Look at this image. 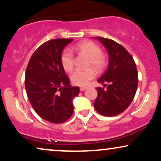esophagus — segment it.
Listing matches in <instances>:
<instances>
[{"label": "esophagus", "mask_w": 161, "mask_h": 161, "mask_svg": "<svg viewBox=\"0 0 161 161\" xmlns=\"http://www.w3.org/2000/svg\"><path fill=\"white\" fill-rule=\"evenodd\" d=\"M86 88H87L86 87H81V88H80V91H81V92L85 91V90H86Z\"/></svg>", "instance_id": "obj_1"}]
</instances>
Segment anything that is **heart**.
<instances>
[{
    "mask_svg": "<svg viewBox=\"0 0 161 161\" xmlns=\"http://www.w3.org/2000/svg\"><path fill=\"white\" fill-rule=\"evenodd\" d=\"M73 49L89 58L88 67H92L97 73H101L108 64L106 55L101 52L100 46L92 41L86 40L79 42ZM61 65L67 73H70L74 68V55L69 49L63 51L60 56ZM93 69V70H94ZM92 68L86 70H76L70 76L71 82L75 86H86L95 75V72Z\"/></svg>",
    "mask_w": 161,
    "mask_h": 161,
    "instance_id": "b5f03b06",
    "label": "heart"
}]
</instances>
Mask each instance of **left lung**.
Wrapping results in <instances>:
<instances>
[{
	"instance_id": "8db88e82",
	"label": "left lung",
	"mask_w": 161,
	"mask_h": 161,
	"mask_svg": "<svg viewBox=\"0 0 161 161\" xmlns=\"http://www.w3.org/2000/svg\"><path fill=\"white\" fill-rule=\"evenodd\" d=\"M108 50V69L97 82L104 88L97 87V97L94 102L97 113L114 116L123 113L133 100L138 87V71L133 57L123 46L115 41L97 37Z\"/></svg>"
}]
</instances>
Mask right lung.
<instances>
[{"label":"right lung","mask_w":161,"mask_h":161,"mask_svg":"<svg viewBox=\"0 0 161 161\" xmlns=\"http://www.w3.org/2000/svg\"><path fill=\"white\" fill-rule=\"evenodd\" d=\"M73 39L47 41L36 50L25 70V87L28 98L37 114L52 123H62L73 113V99L79 87L69 85L61 65L62 51Z\"/></svg>","instance_id":"add662e5"}]
</instances>
